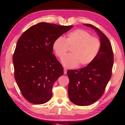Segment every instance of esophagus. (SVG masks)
<instances>
[{
	"label": "esophagus",
	"mask_w": 125,
	"mask_h": 125,
	"mask_svg": "<svg viewBox=\"0 0 125 125\" xmlns=\"http://www.w3.org/2000/svg\"><path fill=\"white\" fill-rule=\"evenodd\" d=\"M67 73V69L66 68H64V74H66Z\"/></svg>",
	"instance_id": "esophagus-1"
}]
</instances>
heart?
Instances as JSON below:
<instances>
[{
	"label": "heart",
	"mask_w": 125,
	"mask_h": 125,
	"mask_svg": "<svg viewBox=\"0 0 125 125\" xmlns=\"http://www.w3.org/2000/svg\"><path fill=\"white\" fill-rule=\"evenodd\" d=\"M102 43L98 38L92 37L91 34L82 29H77L67 34L66 38L59 37L54 41L52 48L56 55L62 58L72 47L71 53L62 58V63L67 68H74L78 65L90 64L96 57L100 52Z\"/></svg>",
	"instance_id": "1"
}]
</instances>
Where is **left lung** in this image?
<instances>
[{
  "instance_id": "1",
  "label": "left lung",
  "mask_w": 125,
  "mask_h": 125,
  "mask_svg": "<svg viewBox=\"0 0 125 125\" xmlns=\"http://www.w3.org/2000/svg\"><path fill=\"white\" fill-rule=\"evenodd\" d=\"M84 25L95 30L102 46L96 57L87 66L67 72L69 79V97L72 103L79 106L93 104L102 97L111 78L114 61L111 43L106 36L93 25Z\"/></svg>"
}]
</instances>
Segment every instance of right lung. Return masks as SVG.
I'll use <instances>...</instances> for the list:
<instances>
[{"label": "right lung", "mask_w": 125, "mask_h": 125, "mask_svg": "<svg viewBox=\"0 0 125 125\" xmlns=\"http://www.w3.org/2000/svg\"><path fill=\"white\" fill-rule=\"evenodd\" d=\"M72 28L41 22L20 37L13 56L14 78L29 102L42 104L51 99L54 83L64 74L62 66L52 53V44Z\"/></svg>", "instance_id": "1"}]
</instances>
